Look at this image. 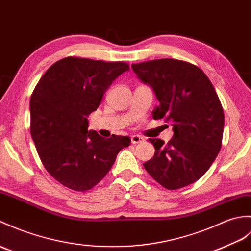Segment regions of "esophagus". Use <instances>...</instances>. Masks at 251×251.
Returning a JSON list of instances; mask_svg holds the SVG:
<instances>
[{
	"label": "esophagus",
	"mask_w": 251,
	"mask_h": 251,
	"mask_svg": "<svg viewBox=\"0 0 251 251\" xmlns=\"http://www.w3.org/2000/svg\"><path fill=\"white\" fill-rule=\"evenodd\" d=\"M144 141V139L140 136L137 135H133L131 136V143L132 144H137V143H142Z\"/></svg>",
	"instance_id": "1"
}]
</instances>
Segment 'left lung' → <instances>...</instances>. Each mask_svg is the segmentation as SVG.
Instances as JSON below:
<instances>
[{"instance_id":"left-lung-1","label":"left lung","mask_w":251,"mask_h":251,"mask_svg":"<svg viewBox=\"0 0 251 251\" xmlns=\"http://www.w3.org/2000/svg\"><path fill=\"white\" fill-rule=\"evenodd\" d=\"M131 68L158 99L154 120L171 122L173 130L167 144L149 139L155 154L143 167L167 189L195 183L216 159L223 140L224 110L212 82L199 67L173 59L132 64Z\"/></svg>"}]
</instances>
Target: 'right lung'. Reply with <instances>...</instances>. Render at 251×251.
Returning <instances> with one entry per match:
<instances>
[{"mask_svg": "<svg viewBox=\"0 0 251 251\" xmlns=\"http://www.w3.org/2000/svg\"><path fill=\"white\" fill-rule=\"evenodd\" d=\"M124 62L68 56L54 63L39 80L30 100L31 136L46 170L77 191L94 187L107 176L130 138L104 139L87 130L89 115L120 75Z\"/></svg>", "mask_w": 251, "mask_h": 251, "instance_id": "obj_1", "label": "right lung"}]
</instances>
